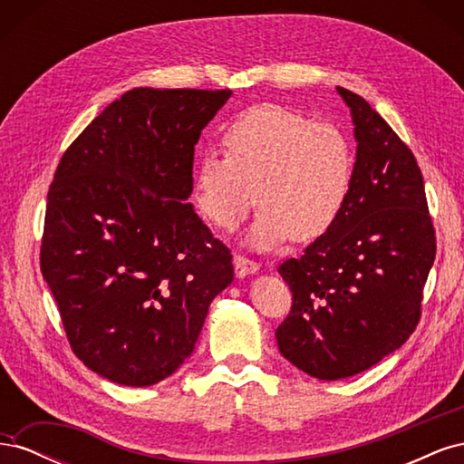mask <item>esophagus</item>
<instances>
[{"label":"esophagus","instance_id":"1","mask_svg":"<svg viewBox=\"0 0 464 464\" xmlns=\"http://www.w3.org/2000/svg\"><path fill=\"white\" fill-rule=\"evenodd\" d=\"M234 269H236V276L244 278V276H249V275L257 273L259 271V265L256 261H251V259L240 256V254H236L234 256Z\"/></svg>","mask_w":464,"mask_h":464}]
</instances>
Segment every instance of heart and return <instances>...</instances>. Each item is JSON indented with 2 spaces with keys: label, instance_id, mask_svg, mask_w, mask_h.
Here are the masks:
<instances>
[{
  "label": "heart",
  "instance_id": "b5f03b06",
  "mask_svg": "<svg viewBox=\"0 0 464 464\" xmlns=\"http://www.w3.org/2000/svg\"><path fill=\"white\" fill-rule=\"evenodd\" d=\"M227 159L207 152L193 176V203L217 228L232 230L256 201L261 205L247 234L266 249L292 236L312 242L327 234L346 207L354 150L346 133L302 111L261 104L242 111L222 131Z\"/></svg>",
  "mask_w": 464,
  "mask_h": 464
}]
</instances>
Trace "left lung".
I'll list each match as a JSON object with an SVG mask.
<instances>
[{
  "label": "left lung",
  "mask_w": 464,
  "mask_h": 464,
  "mask_svg": "<svg viewBox=\"0 0 464 464\" xmlns=\"http://www.w3.org/2000/svg\"><path fill=\"white\" fill-rule=\"evenodd\" d=\"M350 108L356 162L334 227L278 266L292 310L276 329L280 354L336 382L375 366L414 333L435 259V232L412 150L362 96Z\"/></svg>",
  "instance_id": "8db88e82"
}]
</instances>
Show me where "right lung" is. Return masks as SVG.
Instances as JSON below:
<instances>
[{"mask_svg":"<svg viewBox=\"0 0 464 464\" xmlns=\"http://www.w3.org/2000/svg\"><path fill=\"white\" fill-rule=\"evenodd\" d=\"M232 91H128L65 150L40 269L69 344L110 382L147 387L184 363L234 280L230 249L188 203L193 154Z\"/></svg>","mask_w":464,"mask_h":464,"instance_id":"obj_1","label":"right lung"}]
</instances>
